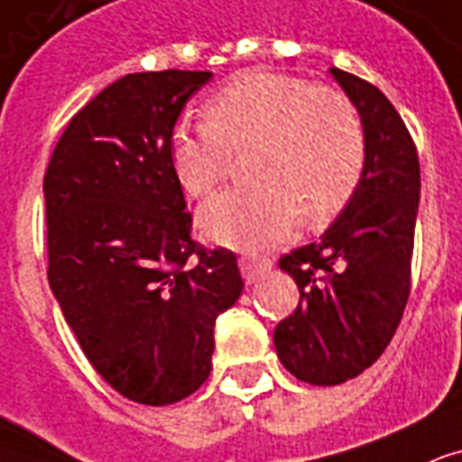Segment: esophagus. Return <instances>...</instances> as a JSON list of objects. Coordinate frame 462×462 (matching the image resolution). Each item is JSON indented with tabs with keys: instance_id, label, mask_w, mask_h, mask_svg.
Returning <instances> with one entry per match:
<instances>
[{
	"instance_id": "esophagus-1",
	"label": "esophagus",
	"mask_w": 462,
	"mask_h": 462,
	"mask_svg": "<svg viewBox=\"0 0 462 462\" xmlns=\"http://www.w3.org/2000/svg\"><path fill=\"white\" fill-rule=\"evenodd\" d=\"M238 264H241L243 280L248 282V284L257 282L263 274H267V272L272 270V260L257 255H241L238 257Z\"/></svg>"
}]
</instances>
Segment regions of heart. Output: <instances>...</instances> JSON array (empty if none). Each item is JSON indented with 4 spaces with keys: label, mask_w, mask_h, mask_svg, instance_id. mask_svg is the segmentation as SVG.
I'll return each mask as SVG.
<instances>
[{
    "label": "heart",
    "mask_w": 462,
    "mask_h": 462,
    "mask_svg": "<svg viewBox=\"0 0 462 462\" xmlns=\"http://www.w3.org/2000/svg\"><path fill=\"white\" fill-rule=\"evenodd\" d=\"M248 188L199 207V228L234 248L287 241L299 221L325 226L359 188L366 137L352 98L294 74L250 69L207 103V123L175 125L171 166L190 198H205L228 173L231 152L248 149Z\"/></svg>",
    "instance_id": "heart-1"
}]
</instances>
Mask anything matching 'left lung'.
<instances>
[{"label":"left lung","mask_w":462,"mask_h":462,"mask_svg":"<svg viewBox=\"0 0 462 462\" xmlns=\"http://www.w3.org/2000/svg\"><path fill=\"white\" fill-rule=\"evenodd\" d=\"M366 137L359 188L318 243L280 260L299 306L274 328L289 374L310 385L356 378L391 345L410 296L420 159L402 117L376 86L332 67Z\"/></svg>","instance_id":"1"}]
</instances>
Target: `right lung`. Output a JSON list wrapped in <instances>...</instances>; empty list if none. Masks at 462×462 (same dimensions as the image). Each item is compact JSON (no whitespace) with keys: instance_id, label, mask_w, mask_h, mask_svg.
<instances>
[{"instance_id":"add662e5","label":"right lung","mask_w":462,"mask_h":462,"mask_svg":"<svg viewBox=\"0 0 462 462\" xmlns=\"http://www.w3.org/2000/svg\"><path fill=\"white\" fill-rule=\"evenodd\" d=\"M212 71H139L71 117L45 171L48 280L106 383L173 405L212 371L214 323L243 291L236 255L190 238L171 134Z\"/></svg>"}]
</instances>
